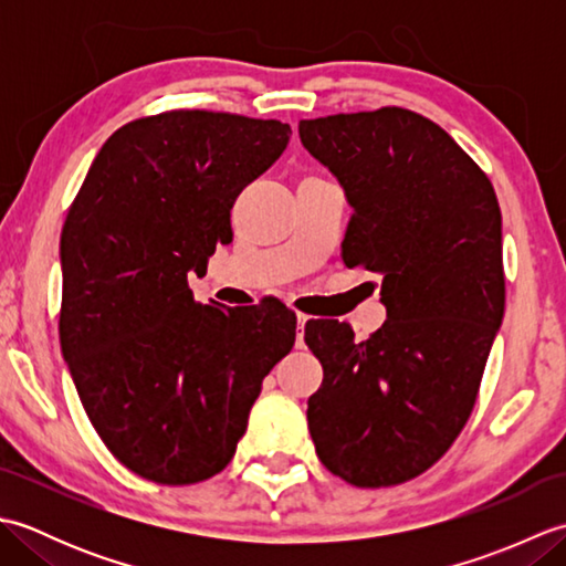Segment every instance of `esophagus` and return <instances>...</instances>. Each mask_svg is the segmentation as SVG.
<instances>
[{
  "label": "esophagus",
  "mask_w": 566,
  "mask_h": 566,
  "mask_svg": "<svg viewBox=\"0 0 566 566\" xmlns=\"http://www.w3.org/2000/svg\"><path fill=\"white\" fill-rule=\"evenodd\" d=\"M308 314H302V311H298V314H296V323H298V338H302V331H304V326H306V323H308Z\"/></svg>",
  "instance_id": "1"
}]
</instances>
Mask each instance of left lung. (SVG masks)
<instances>
[{"mask_svg": "<svg viewBox=\"0 0 566 566\" xmlns=\"http://www.w3.org/2000/svg\"><path fill=\"white\" fill-rule=\"evenodd\" d=\"M298 136L353 207L343 262L384 276L389 314L363 343L350 323H306L323 365L311 438L347 484H403L474 411L506 308L496 191L438 124L401 106L306 118Z\"/></svg>", "mask_w": 566, "mask_h": 566, "instance_id": "left-lung-1", "label": "left lung"}]
</instances>
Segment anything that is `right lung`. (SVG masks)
<instances>
[{
  "mask_svg": "<svg viewBox=\"0 0 566 566\" xmlns=\"http://www.w3.org/2000/svg\"><path fill=\"white\" fill-rule=\"evenodd\" d=\"M290 134L231 112L140 116L104 143L70 203L60 347L106 450L148 482L219 474L262 379L294 347L282 302L209 306L187 282L231 240L238 195Z\"/></svg>",
  "mask_w": 566,
  "mask_h": 566,
  "instance_id": "1",
  "label": "right lung"
}]
</instances>
